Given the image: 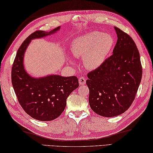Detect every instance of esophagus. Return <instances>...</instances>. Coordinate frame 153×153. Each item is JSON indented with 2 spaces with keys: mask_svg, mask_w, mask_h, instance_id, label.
<instances>
[{
  "mask_svg": "<svg viewBox=\"0 0 153 153\" xmlns=\"http://www.w3.org/2000/svg\"><path fill=\"white\" fill-rule=\"evenodd\" d=\"M80 85H85L86 82V79L84 76H80L79 79Z\"/></svg>",
  "mask_w": 153,
  "mask_h": 153,
  "instance_id": "obj_1",
  "label": "esophagus"
}]
</instances>
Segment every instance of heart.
<instances>
[{
  "label": "heart",
  "instance_id": "heart-1",
  "mask_svg": "<svg viewBox=\"0 0 153 153\" xmlns=\"http://www.w3.org/2000/svg\"><path fill=\"white\" fill-rule=\"evenodd\" d=\"M114 46L111 34L92 31L77 37L72 44L75 57H84L83 62L89 69H96L104 63Z\"/></svg>",
  "mask_w": 153,
  "mask_h": 153
}]
</instances>
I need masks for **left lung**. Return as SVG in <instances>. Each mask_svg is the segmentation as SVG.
Wrapping results in <instances>:
<instances>
[{"label":"left lung","mask_w":153,"mask_h":153,"mask_svg":"<svg viewBox=\"0 0 153 153\" xmlns=\"http://www.w3.org/2000/svg\"><path fill=\"white\" fill-rule=\"evenodd\" d=\"M117 41L113 53L87 74L89 103L94 112L112 117L126 112L136 97L142 76L140 53L128 34L114 27Z\"/></svg>","instance_id":"obj_1"}]
</instances>
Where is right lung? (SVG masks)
<instances>
[{"mask_svg": "<svg viewBox=\"0 0 153 153\" xmlns=\"http://www.w3.org/2000/svg\"><path fill=\"white\" fill-rule=\"evenodd\" d=\"M59 27L50 32L36 30L22 42L17 50L11 69V81L19 104L32 118L49 121L57 118L64 111L66 99L79 87L76 76L51 75L43 78L30 76L24 70V52L32 39L53 34Z\"/></svg>", "mask_w": 153, "mask_h": 153, "instance_id": "right-lung-1", "label": "right lung"}]
</instances>
